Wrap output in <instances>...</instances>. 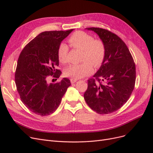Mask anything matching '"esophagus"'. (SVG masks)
Instances as JSON below:
<instances>
[{
    "instance_id": "esophagus-1",
    "label": "esophagus",
    "mask_w": 153,
    "mask_h": 153,
    "mask_svg": "<svg viewBox=\"0 0 153 153\" xmlns=\"http://www.w3.org/2000/svg\"><path fill=\"white\" fill-rule=\"evenodd\" d=\"M77 81V79H75V78H71L70 79V82L71 84H74V83H75Z\"/></svg>"
}]
</instances>
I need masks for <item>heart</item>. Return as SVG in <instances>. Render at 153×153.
Here are the masks:
<instances>
[{
  "label": "heart",
  "mask_w": 153,
  "mask_h": 153,
  "mask_svg": "<svg viewBox=\"0 0 153 153\" xmlns=\"http://www.w3.org/2000/svg\"><path fill=\"white\" fill-rule=\"evenodd\" d=\"M71 47L82 50V60L85 61L81 64H71L64 71L66 76L78 79L93 72L92 62L96 67L102 64L105 57L106 49L104 43L100 39H94L91 35L83 31H77L73 33L68 39ZM68 45L61 43L57 50V57L59 62L65 64L68 62Z\"/></svg>",
  "instance_id": "b5f03b06"
}]
</instances>
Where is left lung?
<instances>
[{
  "label": "left lung",
  "instance_id": "obj_1",
  "mask_svg": "<svg viewBox=\"0 0 153 153\" xmlns=\"http://www.w3.org/2000/svg\"><path fill=\"white\" fill-rule=\"evenodd\" d=\"M105 46L106 53L100 69L88 80L84 97L89 107L100 114L117 110L127 102L135 87V64L126 45L108 30L89 27Z\"/></svg>",
  "mask_w": 153,
  "mask_h": 153
}]
</instances>
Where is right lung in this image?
<instances>
[{"label": "right lung", "mask_w": 153, "mask_h": 153, "mask_svg": "<svg viewBox=\"0 0 153 153\" xmlns=\"http://www.w3.org/2000/svg\"><path fill=\"white\" fill-rule=\"evenodd\" d=\"M74 29L41 32L23 49L18 60L15 84L21 100L32 112L41 116L53 114L71 85L68 78L47 82L51 75L59 78L57 50Z\"/></svg>", "instance_id": "1"}]
</instances>
